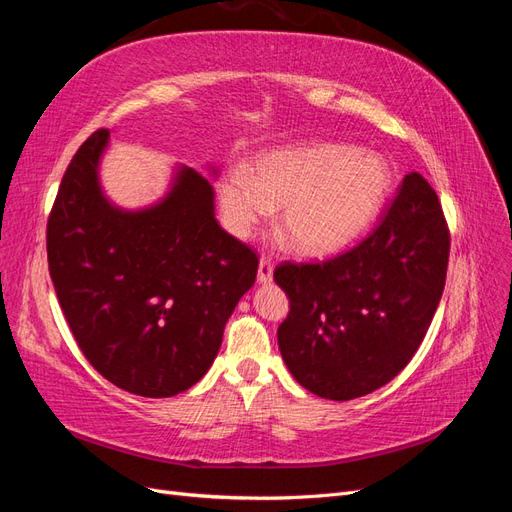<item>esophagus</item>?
Returning a JSON list of instances; mask_svg holds the SVG:
<instances>
[{"instance_id": "1", "label": "esophagus", "mask_w": 512, "mask_h": 512, "mask_svg": "<svg viewBox=\"0 0 512 512\" xmlns=\"http://www.w3.org/2000/svg\"><path fill=\"white\" fill-rule=\"evenodd\" d=\"M273 280V260L269 256H260L258 262V282L267 284Z\"/></svg>"}]
</instances>
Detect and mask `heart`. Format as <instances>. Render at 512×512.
Masks as SVG:
<instances>
[{"instance_id":"heart-1","label":"heart","mask_w":512,"mask_h":512,"mask_svg":"<svg viewBox=\"0 0 512 512\" xmlns=\"http://www.w3.org/2000/svg\"><path fill=\"white\" fill-rule=\"evenodd\" d=\"M391 183V164L378 153L322 143L267 153L252 175L243 168L226 170L220 207L237 237H250L280 207L277 226L299 252L331 254L378 218Z\"/></svg>"}]
</instances>
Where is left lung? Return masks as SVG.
Here are the masks:
<instances>
[{
  "label": "left lung",
  "mask_w": 512,
  "mask_h": 512,
  "mask_svg": "<svg viewBox=\"0 0 512 512\" xmlns=\"http://www.w3.org/2000/svg\"><path fill=\"white\" fill-rule=\"evenodd\" d=\"M451 252L438 194L418 175L399 183L380 222L327 260L275 267L290 299L277 329L284 363L309 393L363 397L391 382L436 314Z\"/></svg>",
  "instance_id": "1"
}]
</instances>
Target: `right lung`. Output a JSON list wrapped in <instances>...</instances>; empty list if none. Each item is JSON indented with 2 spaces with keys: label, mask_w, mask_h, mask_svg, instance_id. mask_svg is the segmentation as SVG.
<instances>
[{
  "label": "right lung",
  "mask_w": 512,
  "mask_h": 512,
  "mask_svg": "<svg viewBox=\"0 0 512 512\" xmlns=\"http://www.w3.org/2000/svg\"><path fill=\"white\" fill-rule=\"evenodd\" d=\"M108 130L74 153L46 222L57 301L85 359L119 389L173 397L207 374L258 256L218 224L211 183L183 168L164 203L126 213L98 185Z\"/></svg>",
  "instance_id": "right-lung-1"
}]
</instances>
